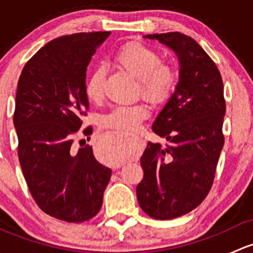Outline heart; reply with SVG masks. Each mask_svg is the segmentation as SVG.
Here are the masks:
<instances>
[{
    "label": "heart",
    "instance_id": "obj_1",
    "mask_svg": "<svg viewBox=\"0 0 253 253\" xmlns=\"http://www.w3.org/2000/svg\"><path fill=\"white\" fill-rule=\"evenodd\" d=\"M115 61L138 79V91L153 103H160L170 96L175 88L176 72L171 65L162 62V56L155 48L143 42H132L124 45L115 55ZM85 96L98 103L104 95V73L96 68L89 75L84 84ZM149 116L145 104L117 105L100 117V125L105 128L116 129L121 138L105 142L101 147L100 159L106 164H119L126 159L122 138L124 134L137 131L141 124Z\"/></svg>",
    "mask_w": 253,
    "mask_h": 253
}]
</instances>
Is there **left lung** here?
Masks as SVG:
<instances>
[{
	"label": "left lung",
	"mask_w": 253,
	"mask_h": 253,
	"mask_svg": "<svg viewBox=\"0 0 253 253\" xmlns=\"http://www.w3.org/2000/svg\"><path fill=\"white\" fill-rule=\"evenodd\" d=\"M145 38L171 47L181 65L175 93L153 124L168 144L148 142L137 186L143 211L169 220L200 206L213 185L224 145V85L215 62L191 37L170 32Z\"/></svg>",
	"instance_id": "left-lung-1"
}]
</instances>
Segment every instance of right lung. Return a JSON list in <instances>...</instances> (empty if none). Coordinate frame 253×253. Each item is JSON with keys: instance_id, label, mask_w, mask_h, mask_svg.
<instances>
[{"instance_id": "1", "label": "right lung", "mask_w": 253, "mask_h": 253, "mask_svg": "<svg viewBox=\"0 0 253 253\" xmlns=\"http://www.w3.org/2000/svg\"><path fill=\"white\" fill-rule=\"evenodd\" d=\"M109 34L76 33L51 40L25 63L18 81L13 124L23 175L39 208L68 223L99 213L111 177L91 145H73L88 111L86 67ZM91 132V126L83 129L85 136Z\"/></svg>"}]
</instances>
